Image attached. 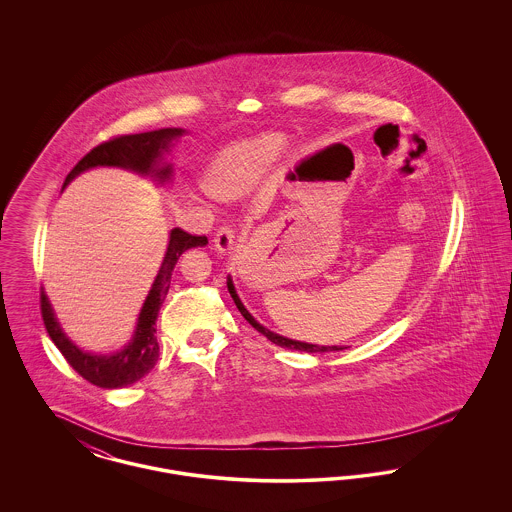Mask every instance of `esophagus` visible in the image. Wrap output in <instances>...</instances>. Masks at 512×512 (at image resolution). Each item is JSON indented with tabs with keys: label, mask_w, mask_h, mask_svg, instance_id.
<instances>
[{
	"label": "esophagus",
	"mask_w": 512,
	"mask_h": 512,
	"mask_svg": "<svg viewBox=\"0 0 512 512\" xmlns=\"http://www.w3.org/2000/svg\"><path fill=\"white\" fill-rule=\"evenodd\" d=\"M215 247L220 253H230L234 247V232L228 226H222L215 234Z\"/></svg>",
	"instance_id": "1"
}]
</instances>
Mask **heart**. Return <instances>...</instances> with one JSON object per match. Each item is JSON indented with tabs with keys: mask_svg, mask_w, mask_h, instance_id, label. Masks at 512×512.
Wrapping results in <instances>:
<instances>
[{
	"mask_svg": "<svg viewBox=\"0 0 512 512\" xmlns=\"http://www.w3.org/2000/svg\"><path fill=\"white\" fill-rule=\"evenodd\" d=\"M282 151L284 140L278 136H263L253 142L226 147L203 172V184L211 194L222 199L240 197Z\"/></svg>",
	"mask_w": 512,
	"mask_h": 512,
	"instance_id": "obj_1",
	"label": "heart"
}]
</instances>
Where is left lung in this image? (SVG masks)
Segmentation results:
<instances>
[{
	"label": "left lung",
	"mask_w": 512,
	"mask_h": 512,
	"mask_svg": "<svg viewBox=\"0 0 512 512\" xmlns=\"http://www.w3.org/2000/svg\"><path fill=\"white\" fill-rule=\"evenodd\" d=\"M226 286H228V292L232 295V299H234L238 311L244 315L245 320H247L257 332H261L265 338L272 341V343H276V345H280V347L295 349V351H305V353H326V351H341V349H343L341 345H315V343H307V341L290 340V338H284V336H280V334H276V332H270L263 324H259L255 318L251 317V313L245 309L244 303L240 301V297H238V293H236V288H234L230 276H228V280H226Z\"/></svg>",
	"instance_id": "1"
}]
</instances>
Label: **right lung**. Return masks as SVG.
Listing matches in <instances>:
<instances>
[{"mask_svg": "<svg viewBox=\"0 0 512 512\" xmlns=\"http://www.w3.org/2000/svg\"><path fill=\"white\" fill-rule=\"evenodd\" d=\"M184 132H186L184 128H161V130H151L142 134L119 136L109 142H103L76 163L73 171L67 174L63 188L69 186V182L80 172L90 171L96 167H119L126 171L138 172L142 176L153 178L157 184L163 186L171 182L172 178V165L165 161V155L174 146L172 142H176ZM203 245H207L205 236H192L182 228H172L163 263L138 315L134 336L128 341V345H124L117 353H109V355L88 353L69 340L61 324L57 322L48 295L42 288L40 292L42 318H44L49 338L63 353L67 363L73 366L84 380L103 390L124 388L144 378L159 359L155 320L169 292L172 270L184 251L192 247H203Z\"/></svg>", "mask_w": 512, "mask_h": 512, "instance_id": "right-lung-1", "label": "right lung"}]
</instances>
